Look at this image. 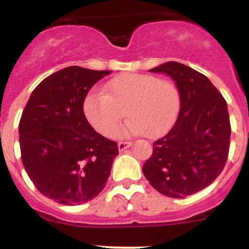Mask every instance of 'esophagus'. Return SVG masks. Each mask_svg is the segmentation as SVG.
Masks as SVG:
<instances>
[{"mask_svg": "<svg viewBox=\"0 0 249 249\" xmlns=\"http://www.w3.org/2000/svg\"><path fill=\"white\" fill-rule=\"evenodd\" d=\"M131 142H120V143H118V149H120V152H123L124 149L131 147Z\"/></svg>", "mask_w": 249, "mask_h": 249, "instance_id": "1", "label": "esophagus"}]
</instances>
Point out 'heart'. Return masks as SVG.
<instances>
[{
    "mask_svg": "<svg viewBox=\"0 0 249 249\" xmlns=\"http://www.w3.org/2000/svg\"><path fill=\"white\" fill-rule=\"evenodd\" d=\"M181 107L177 86L152 74L123 73L106 83L105 92L91 91L83 100V113L92 127L109 137L123 117L124 125L114 132L116 137L143 135L160 137L172 128Z\"/></svg>",
    "mask_w": 249,
    "mask_h": 249,
    "instance_id": "b5f03b06",
    "label": "heart"
}]
</instances>
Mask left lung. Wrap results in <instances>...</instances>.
I'll return each instance as SVG.
<instances>
[{
	"instance_id": "obj_1",
	"label": "left lung",
	"mask_w": 249,
	"mask_h": 249,
	"mask_svg": "<svg viewBox=\"0 0 249 249\" xmlns=\"http://www.w3.org/2000/svg\"><path fill=\"white\" fill-rule=\"evenodd\" d=\"M168 74L181 94L171 131L153 143L142 171L151 186L171 198H184L210 186L223 171L230 152L227 102L204 74L182 63L149 70Z\"/></svg>"
}]
</instances>
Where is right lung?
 <instances>
[{"mask_svg":"<svg viewBox=\"0 0 249 249\" xmlns=\"http://www.w3.org/2000/svg\"><path fill=\"white\" fill-rule=\"evenodd\" d=\"M111 73L71 66L37 86L18 124L22 163L37 190L66 206L93 199L105 188L117 142L94 131L83 113L92 86Z\"/></svg>","mask_w":249,"mask_h":249,"instance_id":"1","label":"right lung"}]
</instances>
